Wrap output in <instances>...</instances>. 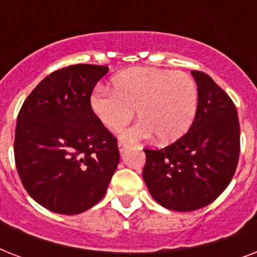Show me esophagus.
Segmentation results:
<instances>
[{
    "instance_id": "1",
    "label": "esophagus",
    "mask_w": 257,
    "mask_h": 257,
    "mask_svg": "<svg viewBox=\"0 0 257 257\" xmlns=\"http://www.w3.org/2000/svg\"><path fill=\"white\" fill-rule=\"evenodd\" d=\"M126 148H128V145L125 144V143H122V141H120V143H118V151H120V153H124V151Z\"/></svg>"
}]
</instances>
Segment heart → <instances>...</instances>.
<instances>
[{"instance_id": "heart-1", "label": "heart", "mask_w": 257, "mask_h": 257, "mask_svg": "<svg viewBox=\"0 0 257 257\" xmlns=\"http://www.w3.org/2000/svg\"><path fill=\"white\" fill-rule=\"evenodd\" d=\"M112 90L98 88L89 104L105 128L116 132L135 116L136 124L124 131L126 141H140L156 135L164 144L187 133L197 112L199 93L193 78L184 72L136 68L121 72L112 80Z\"/></svg>"}]
</instances>
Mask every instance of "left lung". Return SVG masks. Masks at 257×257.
<instances>
[{
    "label": "left lung",
    "mask_w": 257,
    "mask_h": 257,
    "mask_svg": "<svg viewBox=\"0 0 257 257\" xmlns=\"http://www.w3.org/2000/svg\"><path fill=\"white\" fill-rule=\"evenodd\" d=\"M197 112L183 137L163 149H144L148 191L167 209L191 212L215 201L235 175L240 153L237 110L208 74L192 70Z\"/></svg>",
    "instance_id": "1"
}]
</instances>
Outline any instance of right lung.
Returning a JSON list of instances; mask_svg holds the SVG:
<instances>
[{
  "label": "right lung",
  "instance_id": "1",
  "mask_svg": "<svg viewBox=\"0 0 257 257\" xmlns=\"http://www.w3.org/2000/svg\"><path fill=\"white\" fill-rule=\"evenodd\" d=\"M108 66L56 70L18 113L14 159L22 185L40 205L77 215L96 205L116 172L117 140L90 109V94Z\"/></svg>",
  "mask_w": 257,
  "mask_h": 257
}]
</instances>
